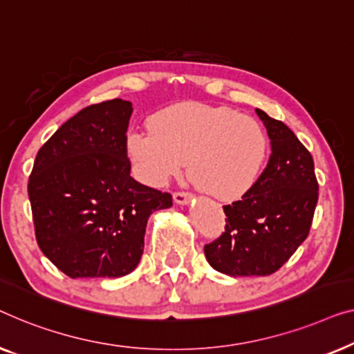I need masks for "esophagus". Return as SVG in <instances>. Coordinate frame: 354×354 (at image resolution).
Instances as JSON below:
<instances>
[{"mask_svg": "<svg viewBox=\"0 0 354 354\" xmlns=\"http://www.w3.org/2000/svg\"><path fill=\"white\" fill-rule=\"evenodd\" d=\"M191 198H192V194L184 192V191H176L175 194H173V201L179 203V205H183V203H187L189 201H191Z\"/></svg>", "mask_w": 354, "mask_h": 354, "instance_id": "esophagus-1", "label": "esophagus"}]
</instances>
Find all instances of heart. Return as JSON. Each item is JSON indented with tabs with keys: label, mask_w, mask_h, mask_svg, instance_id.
Returning <instances> with one entry per match:
<instances>
[{
	"label": "heart",
	"mask_w": 354,
	"mask_h": 354,
	"mask_svg": "<svg viewBox=\"0 0 354 354\" xmlns=\"http://www.w3.org/2000/svg\"><path fill=\"white\" fill-rule=\"evenodd\" d=\"M127 149L142 178L165 186L186 167L218 201H237L265 170L268 136L255 118L231 107L179 102L162 109L149 128L128 133Z\"/></svg>",
	"instance_id": "heart-1"
}]
</instances>
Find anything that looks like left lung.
<instances>
[{"mask_svg": "<svg viewBox=\"0 0 354 354\" xmlns=\"http://www.w3.org/2000/svg\"><path fill=\"white\" fill-rule=\"evenodd\" d=\"M271 156L245 196L223 207L225 232L203 247L213 270L227 276H270L310 234L319 184L315 162L290 128L257 109Z\"/></svg>", "mask_w": 354, "mask_h": 354, "instance_id": "obj_1", "label": "left lung"}]
</instances>
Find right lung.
Masks as SVG:
<instances>
[{"label": "right lung", "mask_w": 354, "mask_h": 354, "mask_svg": "<svg viewBox=\"0 0 354 354\" xmlns=\"http://www.w3.org/2000/svg\"><path fill=\"white\" fill-rule=\"evenodd\" d=\"M133 107L112 99L84 107L43 144L28 178L38 247L68 277H122L141 260L152 212L170 192L129 176Z\"/></svg>", "instance_id": "right-lung-1"}]
</instances>
